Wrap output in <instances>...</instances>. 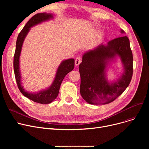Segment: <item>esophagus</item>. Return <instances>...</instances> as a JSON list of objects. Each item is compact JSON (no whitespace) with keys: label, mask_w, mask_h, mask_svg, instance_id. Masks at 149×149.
<instances>
[{"label":"esophagus","mask_w":149,"mask_h":149,"mask_svg":"<svg viewBox=\"0 0 149 149\" xmlns=\"http://www.w3.org/2000/svg\"><path fill=\"white\" fill-rule=\"evenodd\" d=\"M81 62V58L80 57H77L75 60V66H79L80 63Z\"/></svg>","instance_id":"obj_1"}]
</instances>
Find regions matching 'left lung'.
Returning a JSON list of instances; mask_svg holds the SVG:
<instances>
[{"label":"left lung","mask_w":149,"mask_h":149,"mask_svg":"<svg viewBox=\"0 0 149 149\" xmlns=\"http://www.w3.org/2000/svg\"><path fill=\"white\" fill-rule=\"evenodd\" d=\"M121 33L124 31L121 30ZM121 58L125 72L120 80L109 84L105 79V69L108 60L116 55ZM81 77L80 93L91 104H106L121 95L129 85L133 75V54L127 36L116 38L107 45L84 54L79 65Z\"/></svg>","instance_id":"8db88e82"}]
</instances>
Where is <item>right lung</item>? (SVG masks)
Here are the masks:
<instances>
[{"label": "right lung", "instance_id": "right-lung-1", "mask_svg": "<svg viewBox=\"0 0 149 149\" xmlns=\"http://www.w3.org/2000/svg\"><path fill=\"white\" fill-rule=\"evenodd\" d=\"M52 17L53 15L52 14H47L46 13H38L31 17L18 35L16 41V45H15V51L14 56L13 66L14 75L17 86L20 91L25 97L34 101L36 103L40 104L51 103L52 101L57 98L63 80L64 79L65 77L67 75V74L72 71L75 65V60L73 58L68 59L62 61L58 68L52 84L49 88L47 89L46 90L42 91L37 93H31L25 91L22 86L20 81L21 77L19 70V57L21 52L23 42L24 41V39L29 32L31 27L37 25L43 21L52 19Z\"/></svg>", "mask_w": 149, "mask_h": 149}]
</instances>
